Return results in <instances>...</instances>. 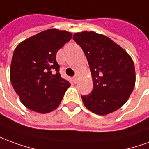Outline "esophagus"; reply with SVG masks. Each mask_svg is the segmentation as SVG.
<instances>
[{
  "mask_svg": "<svg viewBox=\"0 0 149 149\" xmlns=\"http://www.w3.org/2000/svg\"><path fill=\"white\" fill-rule=\"evenodd\" d=\"M72 79H73V81H74V83H77L78 81V77L76 75V76H74V77H72Z\"/></svg>",
  "mask_w": 149,
  "mask_h": 149,
  "instance_id": "obj_1",
  "label": "esophagus"
}]
</instances>
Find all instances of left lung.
Listing matches in <instances>:
<instances>
[{"label":"left lung","mask_w":149,"mask_h":149,"mask_svg":"<svg viewBox=\"0 0 149 149\" xmlns=\"http://www.w3.org/2000/svg\"><path fill=\"white\" fill-rule=\"evenodd\" d=\"M73 40L85 53L93 90L81 98L87 109L99 115L114 112L127 101L136 83L132 59L111 38L93 31L76 33Z\"/></svg>","instance_id":"8db88e82"}]
</instances>
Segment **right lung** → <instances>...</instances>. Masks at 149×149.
<instances>
[{
    "label": "right lung",
    "instance_id": "add662e5",
    "mask_svg": "<svg viewBox=\"0 0 149 149\" xmlns=\"http://www.w3.org/2000/svg\"><path fill=\"white\" fill-rule=\"evenodd\" d=\"M72 36L70 32L50 29L24 40L15 48L10 81L28 109L46 114L59 107L70 83L61 77L56 56Z\"/></svg>",
    "mask_w": 149,
    "mask_h": 149
}]
</instances>
